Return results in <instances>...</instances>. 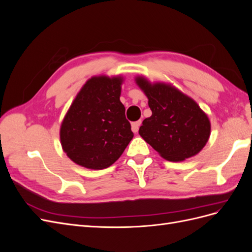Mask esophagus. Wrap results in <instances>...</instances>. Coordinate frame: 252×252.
<instances>
[{
	"instance_id": "34e87169",
	"label": "esophagus",
	"mask_w": 252,
	"mask_h": 252,
	"mask_svg": "<svg viewBox=\"0 0 252 252\" xmlns=\"http://www.w3.org/2000/svg\"><path fill=\"white\" fill-rule=\"evenodd\" d=\"M141 123H142L141 121H136V122H133V123L131 124V129H132V131H133L134 133L139 131V128H140V126H141Z\"/></svg>"
}]
</instances>
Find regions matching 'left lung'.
Here are the masks:
<instances>
[{"mask_svg": "<svg viewBox=\"0 0 252 252\" xmlns=\"http://www.w3.org/2000/svg\"><path fill=\"white\" fill-rule=\"evenodd\" d=\"M135 81L147 95L152 111L140 127L142 138L171 162L199 154L210 135L209 119L199 105L167 84H150L142 77Z\"/></svg>", "mask_w": 252, "mask_h": 252, "instance_id": "left-lung-1", "label": "left lung"}]
</instances>
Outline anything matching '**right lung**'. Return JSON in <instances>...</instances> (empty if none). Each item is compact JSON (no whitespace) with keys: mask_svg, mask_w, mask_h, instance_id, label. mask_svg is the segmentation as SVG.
Returning <instances> with one entry per match:
<instances>
[{"mask_svg":"<svg viewBox=\"0 0 252 252\" xmlns=\"http://www.w3.org/2000/svg\"><path fill=\"white\" fill-rule=\"evenodd\" d=\"M122 79L94 77L75 96L61 125L63 150L89 169H104L123 154L133 138L120 101Z\"/></svg>","mask_w":252,"mask_h":252,"instance_id":"add662e5","label":"right lung"}]
</instances>
